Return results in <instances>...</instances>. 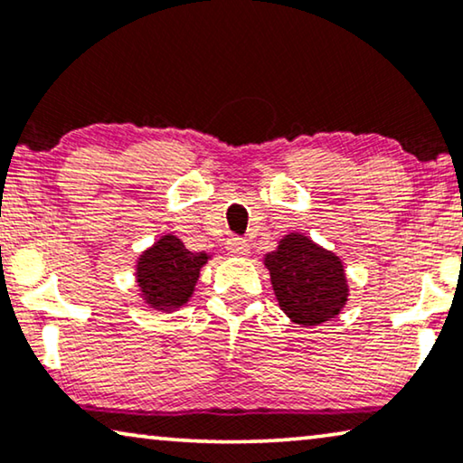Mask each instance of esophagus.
<instances>
[{
    "instance_id": "34e87169",
    "label": "esophagus",
    "mask_w": 463,
    "mask_h": 463,
    "mask_svg": "<svg viewBox=\"0 0 463 463\" xmlns=\"http://www.w3.org/2000/svg\"><path fill=\"white\" fill-rule=\"evenodd\" d=\"M226 250H229V253H232V256H247L251 247L245 239L231 237L229 241H226Z\"/></svg>"
}]
</instances>
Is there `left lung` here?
<instances>
[{
	"instance_id": "1",
	"label": "left lung",
	"mask_w": 463,
	"mask_h": 463,
	"mask_svg": "<svg viewBox=\"0 0 463 463\" xmlns=\"http://www.w3.org/2000/svg\"><path fill=\"white\" fill-rule=\"evenodd\" d=\"M266 269L279 306L298 325H318L340 315L348 299L344 266L308 237L291 232L275 251L266 253Z\"/></svg>"
}]
</instances>
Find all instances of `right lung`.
Returning <instances> with one entry per match:
<instances>
[{"label":"right lung","mask_w":463,"mask_h":463,"mask_svg":"<svg viewBox=\"0 0 463 463\" xmlns=\"http://www.w3.org/2000/svg\"><path fill=\"white\" fill-rule=\"evenodd\" d=\"M207 253L188 251L174 234H165L138 258L136 279L145 302L157 310L180 308L193 296Z\"/></svg>","instance_id":"1"}]
</instances>
